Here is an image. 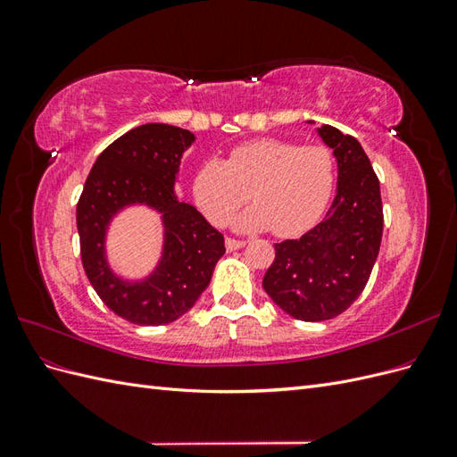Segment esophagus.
I'll return each mask as SVG.
<instances>
[{"label": "esophagus", "mask_w": 457, "mask_h": 457, "mask_svg": "<svg viewBox=\"0 0 457 457\" xmlns=\"http://www.w3.org/2000/svg\"><path fill=\"white\" fill-rule=\"evenodd\" d=\"M225 245H227V250H228V252H234V250H240V247H244V245H245V242H244V240L227 238V240H225Z\"/></svg>", "instance_id": "obj_1"}]
</instances>
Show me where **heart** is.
<instances>
[{
  "mask_svg": "<svg viewBox=\"0 0 457 457\" xmlns=\"http://www.w3.org/2000/svg\"><path fill=\"white\" fill-rule=\"evenodd\" d=\"M334 183L336 163L328 148L259 139L232 148L228 160H205L192 179V192L213 225H227L252 188L255 204L237 215L234 228L297 237L322 217Z\"/></svg>",
  "mask_w": 457,
  "mask_h": 457,
  "instance_id": "1",
  "label": "heart"
}]
</instances>
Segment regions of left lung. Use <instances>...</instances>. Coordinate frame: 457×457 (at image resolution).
<instances>
[{
    "label": "left lung",
    "mask_w": 457,
    "mask_h": 457,
    "mask_svg": "<svg viewBox=\"0 0 457 457\" xmlns=\"http://www.w3.org/2000/svg\"><path fill=\"white\" fill-rule=\"evenodd\" d=\"M316 135L334 150L336 198L322 223L299 240L274 244L276 257L262 278L276 305L303 322L329 320L353 305L383 237L379 181L362 145L328 123L316 128Z\"/></svg>",
    "instance_id": "1"
}]
</instances>
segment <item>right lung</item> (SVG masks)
<instances>
[{
	"mask_svg": "<svg viewBox=\"0 0 457 457\" xmlns=\"http://www.w3.org/2000/svg\"><path fill=\"white\" fill-rule=\"evenodd\" d=\"M195 141V133L168 123L123 133L96 158L79 196L76 223L87 278L104 305L131 324L162 326L188 312L225 253L223 234L177 195L181 160ZM131 206L154 211L162 227L157 265L135 279L113 270L105 247L113 219Z\"/></svg>",
	"mask_w": 457,
	"mask_h": 457,
	"instance_id": "obj_1",
	"label": "right lung"
}]
</instances>
